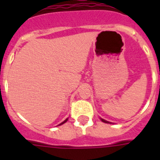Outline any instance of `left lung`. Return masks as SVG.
Here are the masks:
<instances>
[{
	"mask_svg": "<svg viewBox=\"0 0 160 160\" xmlns=\"http://www.w3.org/2000/svg\"><path fill=\"white\" fill-rule=\"evenodd\" d=\"M101 120H102L103 122H105V123H109V122L108 121H106V120H105V119H101Z\"/></svg>",
	"mask_w": 160,
	"mask_h": 160,
	"instance_id": "left-lung-1",
	"label": "left lung"
}]
</instances>
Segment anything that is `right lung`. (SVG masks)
I'll return each mask as SVG.
<instances>
[{
	"label": "right lung",
	"mask_w": 160,
	"mask_h": 160,
	"mask_svg": "<svg viewBox=\"0 0 160 160\" xmlns=\"http://www.w3.org/2000/svg\"><path fill=\"white\" fill-rule=\"evenodd\" d=\"M67 119H65V121H63V122H62V123H61V124H59V125H61V124H65V122L67 121Z\"/></svg>",
	"instance_id": "right-lung-1"
}]
</instances>
